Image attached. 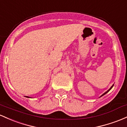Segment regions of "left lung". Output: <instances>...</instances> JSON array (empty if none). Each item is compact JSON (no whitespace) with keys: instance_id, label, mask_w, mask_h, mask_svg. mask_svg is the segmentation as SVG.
<instances>
[{"instance_id":"obj_1","label":"left lung","mask_w":127,"mask_h":127,"mask_svg":"<svg viewBox=\"0 0 127 127\" xmlns=\"http://www.w3.org/2000/svg\"><path fill=\"white\" fill-rule=\"evenodd\" d=\"M113 86H112V87H111V88H110V89H109V90H108L107 91V92H105V93H104V94H102V96H103V95H105V94H107V92H109V91L110 90V89H112V88H113Z\"/></svg>"}]
</instances>
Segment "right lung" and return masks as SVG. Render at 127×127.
Returning a JSON list of instances; mask_svg holds the SVG:
<instances>
[{"instance_id":"obj_1","label":"right lung","mask_w":127,"mask_h":127,"mask_svg":"<svg viewBox=\"0 0 127 127\" xmlns=\"http://www.w3.org/2000/svg\"><path fill=\"white\" fill-rule=\"evenodd\" d=\"M26 97H28V96H26ZM28 98H29V97H28Z\"/></svg>"}]
</instances>
